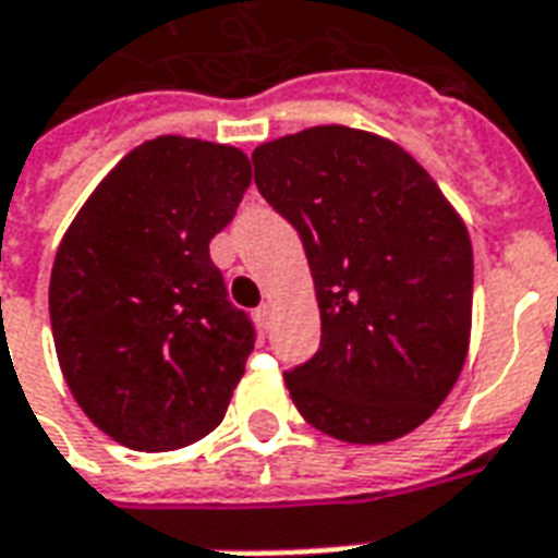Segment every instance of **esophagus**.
<instances>
[{"instance_id":"1","label":"esophagus","mask_w":558,"mask_h":558,"mask_svg":"<svg viewBox=\"0 0 558 558\" xmlns=\"http://www.w3.org/2000/svg\"><path fill=\"white\" fill-rule=\"evenodd\" d=\"M257 316H259V322H263V325L268 328V322H271V301H263V304H259Z\"/></svg>"}]
</instances>
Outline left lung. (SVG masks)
Listing matches in <instances>:
<instances>
[{"label": "left lung", "instance_id": "obj_1", "mask_svg": "<svg viewBox=\"0 0 558 558\" xmlns=\"http://www.w3.org/2000/svg\"><path fill=\"white\" fill-rule=\"evenodd\" d=\"M259 195L304 242L322 345L283 373L301 416L387 444L444 405L468 361L473 245L456 206L399 144L340 123L251 153Z\"/></svg>", "mask_w": 558, "mask_h": 558}]
</instances>
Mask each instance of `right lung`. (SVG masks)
<instances>
[{"mask_svg": "<svg viewBox=\"0 0 558 558\" xmlns=\"http://www.w3.org/2000/svg\"><path fill=\"white\" fill-rule=\"evenodd\" d=\"M251 185L239 147L183 135L138 144L68 227L49 322L70 393L138 452L189 447L225 420L254 349L209 259Z\"/></svg>", "mask_w": 558, "mask_h": 558, "instance_id": "add662e5", "label": "right lung"}]
</instances>
